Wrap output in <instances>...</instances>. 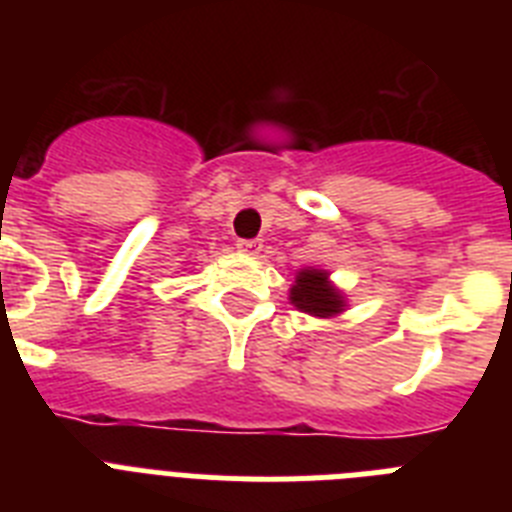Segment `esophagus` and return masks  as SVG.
<instances>
[{"instance_id": "esophagus-1", "label": "esophagus", "mask_w": 512, "mask_h": 512, "mask_svg": "<svg viewBox=\"0 0 512 512\" xmlns=\"http://www.w3.org/2000/svg\"><path fill=\"white\" fill-rule=\"evenodd\" d=\"M236 249L244 252V255H260V252H263V242H260V239H239V242H236Z\"/></svg>"}]
</instances>
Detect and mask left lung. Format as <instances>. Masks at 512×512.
<instances>
[{"label":"left lung","mask_w":512,"mask_h":512,"mask_svg":"<svg viewBox=\"0 0 512 512\" xmlns=\"http://www.w3.org/2000/svg\"><path fill=\"white\" fill-rule=\"evenodd\" d=\"M289 299L299 312L315 317L341 315L343 307H346L341 291L328 281V273L317 268L299 270V276L289 291Z\"/></svg>","instance_id":"left-lung-1"}]
</instances>
